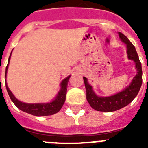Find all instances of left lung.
<instances>
[{"mask_svg": "<svg viewBox=\"0 0 148 148\" xmlns=\"http://www.w3.org/2000/svg\"><path fill=\"white\" fill-rule=\"evenodd\" d=\"M120 38L125 43L127 49V56L129 59L133 60L136 63L137 74L132 81L130 85L125 90L109 97H99L95 95L92 87L87 82V79L84 77V82L87 92V100L94 110L101 112H113L118 110L130 104L138 94L142 84V64L138 58L135 47L128 40L127 38L121 32H119Z\"/></svg>", "mask_w": 148, "mask_h": 148, "instance_id": "1", "label": "left lung"}]
</instances>
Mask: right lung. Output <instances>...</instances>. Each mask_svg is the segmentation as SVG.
I'll return each instance as SVG.
<instances>
[{
	"label": "right lung",
	"mask_w": 148,
	"mask_h": 148,
	"mask_svg": "<svg viewBox=\"0 0 148 148\" xmlns=\"http://www.w3.org/2000/svg\"><path fill=\"white\" fill-rule=\"evenodd\" d=\"M10 56L9 58V61H8L7 66L6 67V73H5V78L6 75V72H7L8 65L10 63ZM70 75L66 78L65 79L62 81L61 84V89L60 90V92H58L56 98L55 99L54 101H53L52 102L47 103V104H27V103H23L18 101L16 98L13 95L12 92L10 90L9 87H8L7 84H6V87L7 92L10 95V99L12 101V102L15 104L18 109H20L21 110L26 112V113H29V114L33 115L35 116H51L55 113H57L58 111L61 110L62 108L63 104L64 103L65 99H66V89H67V84L68 81L70 79Z\"/></svg>",
	"instance_id": "right-lung-1"
}]
</instances>
